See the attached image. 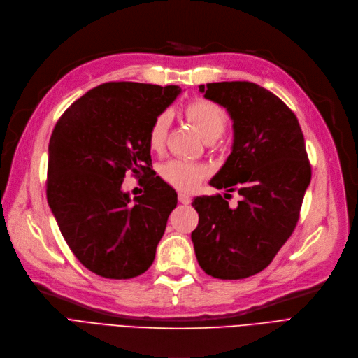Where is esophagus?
I'll return each instance as SVG.
<instances>
[{"mask_svg":"<svg viewBox=\"0 0 358 358\" xmlns=\"http://www.w3.org/2000/svg\"><path fill=\"white\" fill-rule=\"evenodd\" d=\"M178 199H179L180 203H183V206H188V203H191V196H189L188 194L180 192V194L178 195Z\"/></svg>","mask_w":358,"mask_h":358,"instance_id":"1","label":"esophagus"}]
</instances>
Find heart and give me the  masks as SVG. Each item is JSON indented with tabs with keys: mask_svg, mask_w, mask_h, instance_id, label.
<instances>
[{
	"mask_svg": "<svg viewBox=\"0 0 358 358\" xmlns=\"http://www.w3.org/2000/svg\"><path fill=\"white\" fill-rule=\"evenodd\" d=\"M183 115L201 135V137L213 143L218 140L227 127V115L224 109L215 101L207 99H194L183 109ZM169 131V115L160 113L152 121L148 131V147L152 151H162L166 144ZM162 178L180 191H194L201 180L207 176V169L203 166L170 160L160 167Z\"/></svg>",
	"mask_w": 358,
	"mask_h": 358,
	"instance_id": "b5f03b06",
	"label": "heart"
}]
</instances>
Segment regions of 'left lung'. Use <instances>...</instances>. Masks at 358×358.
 <instances>
[{"instance_id":"left-lung-1","label":"left lung","mask_w":358,"mask_h":358,"mask_svg":"<svg viewBox=\"0 0 358 358\" xmlns=\"http://www.w3.org/2000/svg\"><path fill=\"white\" fill-rule=\"evenodd\" d=\"M199 92L227 109L234 131L230 156L210 183L242 199L229 207L221 195L196 196L191 237L208 275L242 280L265 269L294 231L312 167L296 115L274 93L250 81L201 84Z\"/></svg>"}]
</instances>
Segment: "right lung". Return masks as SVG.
<instances>
[{
    "label": "right lung",
    "mask_w": 358,
    "mask_h": 358,
    "mask_svg": "<svg viewBox=\"0 0 358 358\" xmlns=\"http://www.w3.org/2000/svg\"><path fill=\"white\" fill-rule=\"evenodd\" d=\"M178 86L110 81L76 100L49 140L46 198L66 245L94 274L138 277L151 266L178 195L151 167L148 131ZM127 173L145 177L131 201Z\"/></svg>",
    "instance_id": "add662e5"
}]
</instances>
